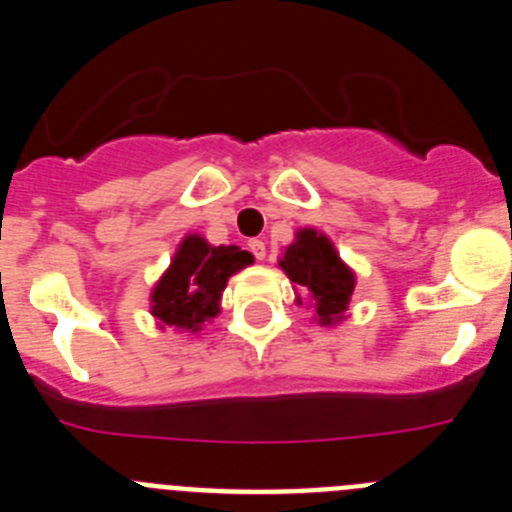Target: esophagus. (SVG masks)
<instances>
[{
  "label": "esophagus",
  "instance_id": "obj_1",
  "mask_svg": "<svg viewBox=\"0 0 512 512\" xmlns=\"http://www.w3.org/2000/svg\"><path fill=\"white\" fill-rule=\"evenodd\" d=\"M248 251L253 253V259H256V261H264L266 259V243L259 241V238H253V241H248Z\"/></svg>",
  "mask_w": 512,
  "mask_h": 512
}]
</instances>
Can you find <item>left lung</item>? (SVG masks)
I'll return each instance as SVG.
<instances>
[{"instance_id":"obj_1","label":"left lung","mask_w":512,"mask_h":512,"mask_svg":"<svg viewBox=\"0 0 512 512\" xmlns=\"http://www.w3.org/2000/svg\"><path fill=\"white\" fill-rule=\"evenodd\" d=\"M279 266L292 282L310 289L320 323L333 325L343 318L348 300L354 295V274L338 259L336 248L323 233L312 228L300 230Z\"/></svg>"}]
</instances>
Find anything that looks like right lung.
Wrapping results in <instances>:
<instances>
[{
    "label": "right lung",
    "mask_w": 512,
    "mask_h": 512,
    "mask_svg": "<svg viewBox=\"0 0 512 512\" xmlns=\"http://www.w3.org/2000/svg\"><path fill=\"white\" fill-rule=\"evenodd\" d=\"M253 261L238 246H207L200 235H187L161 282L153 289V315L164 325L200 330L217 315V302L228 277Z\"/></svg>",
    "instance_id": "add662e5"
}]
</instances>
